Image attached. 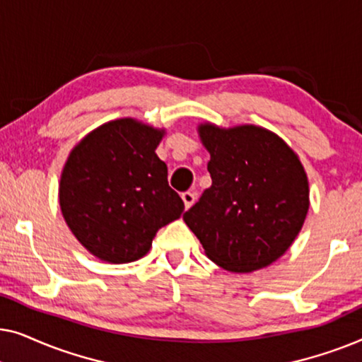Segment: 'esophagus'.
<instances>
[{
	"mask_svg": "<svg viewBox=\"0 0 362 362\" xmlns=\"http://www.w3.org/2000/svg\"><path fill=\"white\" fill-rule=\"evenodd\" d=\"M182 201H185V207L186 209H189V207L194 204V201H196V192L194 191H186V192H182Z\"/></svg>",
	"mask_w": 362,
	"mask_h": 362,
	"instance_id": "34e87169",
	"label": "esophagus"
}]
</instances>
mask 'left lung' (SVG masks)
Returning a JSON list of instances; mask_svg holds the SVG:
<instances>
[{
	"mask_svg": "<svg viewBox=\"0 0 362 362\" xmlns=\"http://www.w3.org/2000/svg\"><path fill=\"white\" fill-rule=\"evenodd\" d=\"M212 185L182 219L206 255L235 274L265 269L298 235L310 207L308 176L276 133L257 125L197 127Z\"/></svg>",
	"mask_w": 362,
	"mask_h": 362,
	"instance_id": "1",
	"label": "left lung"
}]
</instances>
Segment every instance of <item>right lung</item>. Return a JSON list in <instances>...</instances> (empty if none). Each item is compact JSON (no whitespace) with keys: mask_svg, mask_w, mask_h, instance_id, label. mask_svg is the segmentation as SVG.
<instances>
[{"mask_svg":"<svg viewBox=\"0 0 362 362\" xmlns=\"http://www.w3.org/2000/svg\"><path fill=\"white\" fill-rule=\"evenodd\" d=\"M165 128L117 118L87 133L64 165L59 204L76 239L108 264L141 259L185 202L168 185L156 155Z\"/></svg>","mask_w":362,"mask_h":362,"instance_id":"obj_1","label":"right lung"}]
</instances>
